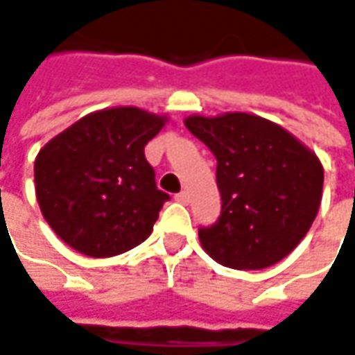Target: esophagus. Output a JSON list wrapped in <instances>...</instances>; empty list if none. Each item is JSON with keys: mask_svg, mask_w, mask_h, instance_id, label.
I'll use <instances>...</instances> for the list:
<instances>
[{"mask_svg": "<svg viewBox=\"0 0 355 355\" xmlns=\"http://www.w3.org/2000/svg\"><path fill=\"white\" fill-rule=\"evenodd\" d=\"M175 202H180V204H187V202H189V193H187V191H180V193L175 196Z\"/></svg>", "mask_w": 355, "mask_h": 355, "instance_id": "obj_1", "label": "esophagus"}]
</instances>
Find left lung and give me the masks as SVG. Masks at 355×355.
<instances>
[{"label":"left lung","mask_w":355,"mask_h":355,"mask_svg":"<svg viewBox=\"0 0 355 355\" xmlns=\"http://www.w3.org/2000/svg\"><path fill=\"white\" fill-rule=\"evenodd\" d=\"M186 128L218 159V222L200 227L204 250L234 270H263L293 252L318 216L324 168L292 133L263 117L191 116Z\"/></svg>","instance_id":"1"}]
</instances>
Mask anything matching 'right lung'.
Segmentation results:
<instances>
[{"mask_svg": "<svg viewBox=\"0 0 355 355\" xmlns=\"http://www.w3.org/2000/svg\"><path fill=\"white\" fill-rule=\"evenodd\" d=\"M166 117L112 107L81 117L35 159V196L45 222L89 257H112L139 245L169 200L155 186L144 148Z\"/></svg>", "mask_w": 355, "mask_h": 355, "instance_id": "add662e5", "label": "right lung"}]
</instances>
